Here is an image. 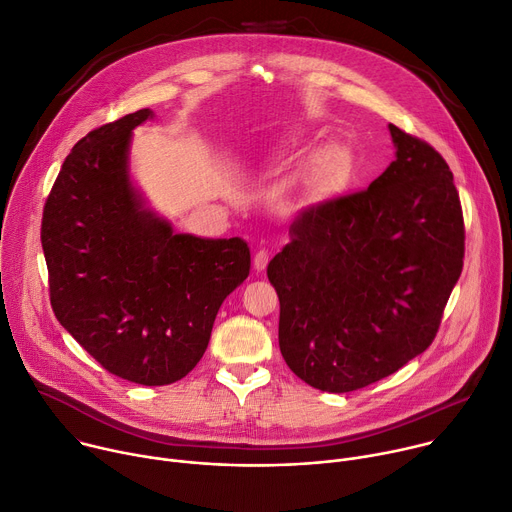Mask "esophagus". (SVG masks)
<instances>
[{"label": "esophagus", "instance_id": "1", "mask_svg": "<svg viewBox=\"0 0 512 512\" xmlns=\"http://www.w3.org/2000/svg\"><path fill=\"white\" fill-rule=\"evenodd\" d=\"M267 261H269V251H267V249H259V251L255 253V257H253V267H255L257 271H261V269H265Z\"/></svg>", "mask_w": 512, "mask_h": 512}]
</instances>
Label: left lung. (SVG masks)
Returning a JSON list of instances; mask_svg holds the SVG:
<instances>
[{"mask_svg":"<svg viewBox=\"0 0 512 512\" xmlns=\"http://www.w3.org/2000/svg\"><path fill=\"white\" fill-rule=\"evenodd\" d=\"M396 161L367 190L304 208L267 265L280 351L322 392L388 378L435 339L463 269L453 173L423 138L390 124Z\"/></svg>","mask_w":512,"mask_h":512,"instance_id":"8db88e82","label":"left lung"}]
</instances>
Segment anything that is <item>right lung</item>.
Returning <instances> with one entry per match:
<instances>
[{
    "instance_id": "add662e5",
    "label": "right lung",
    "mask_w": 512,
    "mask_h": 512,
    "mask_svg": "<svg viewBox=\"0 0 512 512\" xmlns=\"http://www.w3.org/2000/svg\"><path fill=\"white\" fill-rule=\"evenodd\" d=\"M108 122L67 155L42 210L40 241L57 320L110 374L143 386L185 378L202 359L224 298L243 284L239 237L173 235L128 177L132 128Z\"/></svg>"
}]
</instances>
